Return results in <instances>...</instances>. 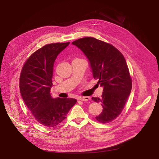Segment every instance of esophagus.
Masks as SVG:
<instances>
[{
  "label": "esophagus",
  "instance_id": "1",
  "mask_svg": "<svg viewBox=\"0 0 159 159\" xmlns=\"http://www.w3.org/2000/svg\"><path fill=\"white\" fill-rule=\"evenodd\" d=\"M90 98L88 96H85V97H79V99L82 101H88L90 100Z\"/></svg>",
  "mask_w": 159,
  "mask_h": 159
}]
</instances>
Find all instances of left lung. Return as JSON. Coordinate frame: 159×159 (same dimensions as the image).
Here are the masks:
<instances>
[{
	"label": "left lung",
	"mask_w": 159,
	"mask_h": 159,
	"mask_svg": "<svg viewBox=\"0 0 159 159\" xmlns=\"http://www.w3.org/2000/svg\"><path fill=\"white\" fill-rule=\"evenodd\" d=\"M72 44L86 56L93 77L103 87L101 98H92L103 107L96 119L102 123L112 121L121 114L132 87L123 55L112 45L93 37L80 38Z\"/></svg>",
	"instance_id": "left-lung-1"
}]
</instances>
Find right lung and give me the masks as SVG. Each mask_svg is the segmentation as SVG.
Instances as JSON below:
<instances>
[{"label": "right lung", "instance_id": "add662e5", "mask_svg": "<svg viewBox=\"0 0 159 159\" xmlns=\"http://www.w3.org/2000/svg\"><path fill=\"white\" fill-rule=\"evenodd\" d=\"M69 44L44 45L29 57L22 69L19 79L21 97L34 119L44 126L58 125L77 102L73 98H53L50 94L54 62Z\"/></svg>", "mask_w": 159, "mask_h": 159}]
</instances>
